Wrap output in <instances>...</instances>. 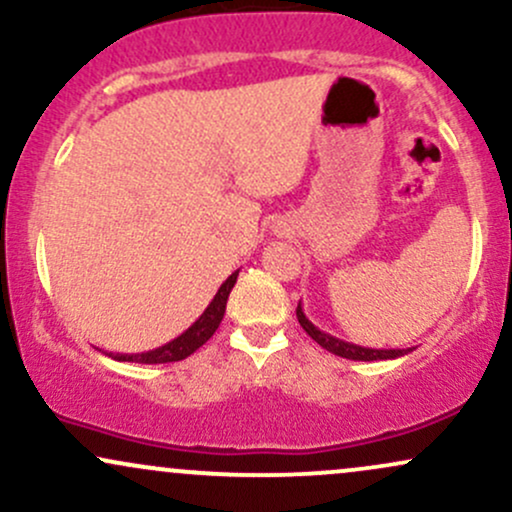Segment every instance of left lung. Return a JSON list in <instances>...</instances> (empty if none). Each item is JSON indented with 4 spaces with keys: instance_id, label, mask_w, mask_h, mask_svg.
Here are the masks:
<instances>
[{
    "instance_id": "left-lung-1",
    "label": "left lung",
    "mask_w": 512,
    "mask_h": 512,
    "mask_svg": "<svg viewBox=\"0 0 512 512\" xmlns=\"http://www.w3.org/2000/svg\"><path fill=\"white\" fill-rule=\"evenodd\" d=\"M296 317H298V322H301L303 330L308 332L310 337H313L315 342L322 346V349H327L334 356L349 358V361H387V358L407 356V354H411V351H414V349H368V346H358V344L344 342V339L332 337V334L322 332L320 327H315L313 322L305 317L301 303H298V308H296Z\"/></svg>"
}]
</instances>
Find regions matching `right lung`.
<instances>
[{"instance_id": "obj_1", "label": "right lung", "mask_w": 512, "mask_h": 512, "mask_svg": "<svg viewBox=\"0 0 512 512\" xmlns=\"http://www.w3.org/2000/svg\"><path fill=\"white\" fill-rule=\"evenodd\" d=\"M238 281V272H233L226 281L221 284V289L216 291V296L211 298V303L207 305L202 315L187 327L180 337H175L173 342L158 346V349L151 351H142V354H108L113 356L115 361H129V363H173V361H182L190 354H195L202 344H207L211 339V334L219 330L223 313H226V301L228 293H231L233 286Z\"/></svg>"}]
</instances>
